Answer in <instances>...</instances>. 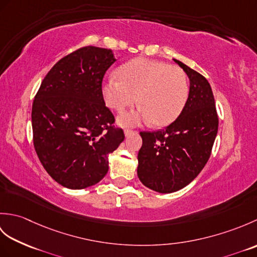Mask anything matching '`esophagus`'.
Masks as SVG:
<instances>
[{
    "mask_svg": "<svg viewBox=\"0 0 257 257\" xmlns=\"http://www.w3.org/2000/svg\"><path fill=\"white\" fill-rule=\"evenodd\" d=\"M133 134H134L133 130H130V129H124V136H125V137H128V136L133 135Z\"/></svg>",
    "mask_w": 257,
    "mask_h": 257,
    "instance_id": "esophagus-1",
    "label": "esophagus"
}]
</instances>
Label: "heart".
I'll return each mask as SVG.
<instances>
[{"label": "heart", "instance_id": "1", "mask_svg": "<svg viewBox=\"0 0 257 257\" xmlns=\"http://www.w3.org/2000/svg\"><path fill=\"white\" fill-rule=\"evenodd\" d=\"M118 76L105 79L101 94L106 105L118 112L139 100L141 107L137 110L119 116L118 122L125 127L150 121L156 127H165L180 116L188 100L187 75L166 62L135 58L119 67Z\"/></svg>", "mask_w": 257, "mask_h": 257}]
</instances>
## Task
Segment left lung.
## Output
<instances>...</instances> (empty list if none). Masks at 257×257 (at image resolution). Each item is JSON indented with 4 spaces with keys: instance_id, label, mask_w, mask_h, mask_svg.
Segmentation results:
<instances>
[{
    "instance_id": "obj_1",
    "label": "left lung",
    "mask_w": 257,
    "mask_h": 257,
    "mask_svg": "<svg viewBox=\"0 0 257 257\" xmlns=\"http://www.w3.org/2000/svg\"><path fill=\"white\" fill-rule=\"evenodd\" d=\"M190 80L188 100L180 116L158 132L140 133L138 178L147 188L172 193L192 182L209 160L217 135L215 100L209 81L173 59Z\"/></svg>"
}]
</instances>
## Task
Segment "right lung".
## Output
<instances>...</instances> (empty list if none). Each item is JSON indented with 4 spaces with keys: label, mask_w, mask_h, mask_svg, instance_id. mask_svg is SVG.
<instances>
[{
    "label": "right lung",
    "mask_w": 257,
    "mask_h": 257,
    "mask_svg": "<svg viewBox=\"0 0 257 257\" xmlns=\"http://www.w3.org/2000/svg\"><path fill=\"white\" fill-rule=\"evenodd\" d=\"M116 62L111 50L83 47L58 61L42 81L32 107L34 148L47 173L65 188L98 183L108 156L124 139L112 127L101 81Z\"/></svg>",
    "instance_id": "right-lung-1"
}]
</instances>
